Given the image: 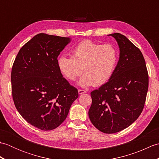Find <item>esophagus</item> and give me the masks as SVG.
Instances as JSON below:
<instances>
[{
    "mask_svg": "<svg viewBox=\"0 0 159 159\" xmlns=\"http://www.w3.org/2000/svg\"><path fill=\"white\" fill-rule=\"evenodd\" d=\"M78 92H79V94H83L84 93H86V90H85V89H79Z\"/></svg>",
    "mask_w": 159,
    "mask_h": 159,
    "instance_id": "obj_1",
    "label": "esophagus"
}]
</instances>
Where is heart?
Instances as JSON below:
<instances>
[{
  "label": "heart",
  "mask_w": 159,
  "mask_h": 159,
  "mask_svg": "<svg viewBox=\"0 0 159 159\" xmlns=\"http://www.w3.org/2000/svg\"><path fill=\"white\" fill-rule=\"evenodd\" d=\"M119 61V51L111 43H101L85 40L72 50V57L63 55L58 59V67L70 81L85 74L79 84L82 87L102 85L109 80Z\"/></svg>",
  "instance_id": "heart-1"
}]
</instances>
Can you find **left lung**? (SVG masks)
<instances>
[{
	"instance_id": "obj_1",
	"label": "left lung",
	"mask_w": 159,
	"mask_h": 159,
	"mask_svg": "<svg viewBox=\"0 0 159 159\" xmlns=\"http://www.w3.org/2000/svg\"><path fill=\"white\" fill-rule=\"evenodd\" d=\"M120 59L108 82L91 92L89 117L104 133H117L128 127L143 109L148 89V73L141 50L126 37L116 33Z\"/></svg>"
}]
</instances>
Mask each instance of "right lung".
I'll use <instances>...</instances> for the list:
<instances>
[{
  "label": "right lung",
  "mask_w": 159,
  "mask_h": 159,
  "mask_svg": "<svg viewBox=\"0 0 159 159\" xmlns=\"http://www.w3.org/2000/svg\"><path fill=\"white\" fill-rule=\"evenodd\" d=\"M70 42V38L39 33L20 48L13 62L11 80L16 108L40 130L58 127L79 97L58 67L57 57Z\"/></svg>",
  "instance_id": "obj_1"
}]
</instances>
